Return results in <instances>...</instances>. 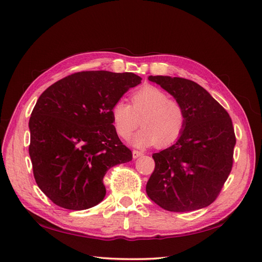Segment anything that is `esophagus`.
<instances>
[{
    "label": "esophagus",
    "instance_id": "34e87169",
    "mask_svg": "<svg viewBox=\"0 0 262 262\" xmlns=\"http://www.w3.org/2000/svg\"><path fill=\"white\" fill-rule=\"evenodd\" d=\"M142 155H143V153L140 152V150L133 149V152H132V156H133V158H138V157H140V156H142Z\"/></svg>",
    "mask_w": 262,
    "mask_h": 262
}]
</instances>
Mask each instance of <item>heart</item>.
I'll return each mask as SVG.
<instances>
[{"instance_id":"obj_1","label":"heart","mask_w":262,"mask_h":262,"mask_svg":"<svg viewBox=\"0 0 262 262\" xmlns=\"http://www.w3.org/2000/svg\"><path fill=\"white\" fill-rule=\"evenodd\" d=\"M131 102L130 106L118 100L112 107L113 124L119 137L129 139L140 123L143 129L131 140L138 147L154 144L167 147L181 137L187 122L186 109L179 100L168 98L160 87H142L132 95Z\"/></svg>"}]
</instances>
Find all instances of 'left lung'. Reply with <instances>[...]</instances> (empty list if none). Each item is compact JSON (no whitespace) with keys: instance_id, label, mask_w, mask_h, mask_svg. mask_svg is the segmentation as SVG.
Returning <instances> with one entry per match:
<instances>
[{"instance_id":"left-lung-1","label":"left lung","mask_w":262,"mask_h":262,"mask_svg":"<svg viewBox=\"0 0 262 262\" xmlns=\"http://www.w3.org/2000/svg\"><path fill=\"white\" fill-rule=\"evenodd\" d=\"M186 109L185 130L175 144L154 153L155 169L146 184L149 199L164 210L190 212L216 199L233 167L236 144L226 110L193 81L148 76Z\"/></svg>"}]
</instances>
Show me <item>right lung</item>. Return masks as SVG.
Returning <instances> with one entry per match:
<instances>
[{"mask_svg": "<svg viewBox=\"0 0 262 262\" xmlns=\"http://www.w3.org/2000/svg\"><path fill=\"white\" fill-rule=\"evenodd\" d=\"M142 78L86 71L49 86L29 119V155L38 187L68 210L95 207L106 195L109 168L132 160L114 128L112 107Z\"/></svg>", "mask_w": 262, "mask_h": 262, "instance_id": "right-lung-1", "label": "right lung"}]
</instances>
